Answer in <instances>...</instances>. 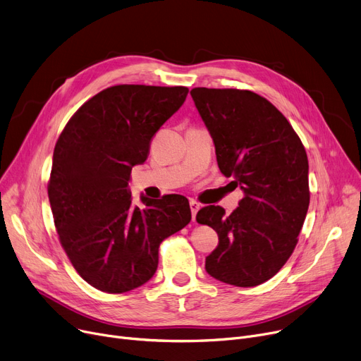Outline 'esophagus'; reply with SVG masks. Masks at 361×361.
Masks as SVG:
<instances>
[{
  "label": "esophagus",
  "mask_w": 361,
  "mask_h": 361,
  "mask_svg": "<svg viewBox=\"0 0 361 361\" xmlns=\"http://www.w3.org/2000/svg\"><path fill=\"white\" fill-rule=\"evenodd\" d=\"M190 209H192V218H193V221H196V214L200 209V204L196 200H190Z\"/></svg>",
  "instance_id": "obj_1"
}]
</instances>
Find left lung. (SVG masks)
I'll return each instance as SVG.
<instances>
[{
  "label": "left lung",
  "instance_id": "left-lung-1",
  "mask_svg": "<svg viewBox=\"0 0 361 361\" xmlns=\"http://www.w3.org/2000/svg\"><path fill=\"white\" fill-rule=\"evenodd\" d=\"M199 116L214 140L218 166L240 187L238 207L225 215L204 206L197 222L218 233L206 257L212 278L235 287L271 279L291 256L309 209V161L288 120L250 90L195 87Z\"/></svg>",
  "mask_w": 361,
  "mask_h": 361
}]
</instances>
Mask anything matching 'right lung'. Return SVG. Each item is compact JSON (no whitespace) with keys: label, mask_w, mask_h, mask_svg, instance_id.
Wrapping results in <instances>:
<instances>
[{"label":"right lung","mask_w":361,"mask_h":361,"mask_svg":"<svg viewBox=\"0 0 361 361\" xmlns=\"http://www.w3.org/2000/svg\"><path fill=\"white\" fill-rule=\"evenodd\" d=\"M187 87L118 85L83 104L54 149L48 197L70 262L92 287L121 294L142 287L158 268L159 244L190 222L184 196L128 192L161 126L184 104Z\"/></svg>","instance_id":"right-lung-1"}]
</instances>
